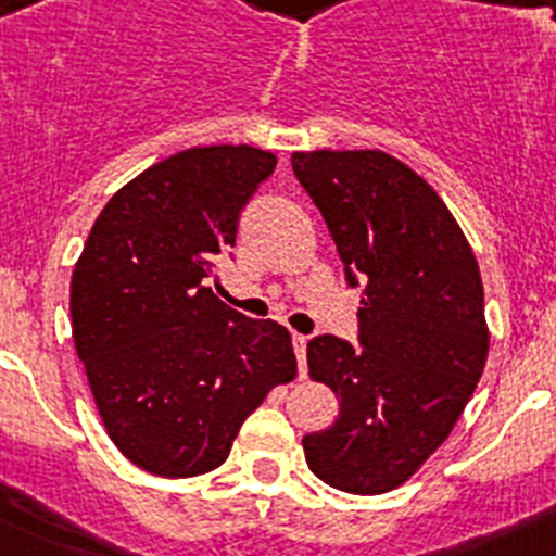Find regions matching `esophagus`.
<instances>
[{
	"mask_svg": "<svg viewBox=\"0 0 556 556\" xmlns=\"http://www.w3.org/2000/svg\"><path fill=\"white\" fill-rule=\"evenodd\" d=\"M306 345H308V337H303V333H292V348H294V356H298V370H301V378L306 376Z\"/></svg>",
	"mask_w": 556,
	"mask_h": 556,
	"instance_id": "34e87169",
	"label": "esophagus"
}]
</instances>
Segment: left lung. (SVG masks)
Here are the masks:
<instances>
[{
    "instance_id": "obj_1",
    "label": "left lung",
    "mask_w": 556,
    "mask_h": 556,
    "mask_svg": "<svg viewBox=\"0 0 556 556\" xmlns=\"http://www.w3.org/2000/svg\"><path fill=\"white\" fill-rule=\"evenodd\" d=\"M292 169L348 287L362 283L358 345L308 342V376L337 392L339 415L303 451L331 488L387 493L448 440L479 384L490 348L479 264L440 194L387 152H292Z\"/></svg>"
}]
</instances>
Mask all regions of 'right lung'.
Segmentation results:
<instances>
[{
	"instance_id": "add662e5",
	"label": "right lung",
	"mask_w": 556,
	"mask_h": 556,
	"mask_svg": "<svg viewBox=\"0 0 556 556\" xmlns=\"http://www.w3.org/2000/svg\"><path fill=\"white\" fill-rule=\"evenodd\" d=\"M275 164L248 144L169 155L108 200L77 258V356L108 437L147 473L219 468L244 417L298 376L287 328L250 320L205 287Z\"/></svg>"
}]
</instances>
